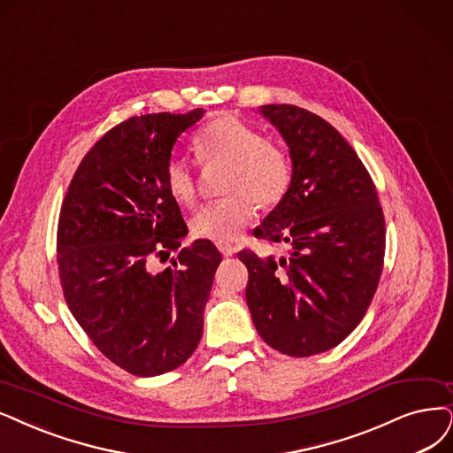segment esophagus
I'll return each mask as SVG.
<instances>
[{"mask_svg":"<svg viewBox=\"0 0 453 453\" xmlns=\"http://www.w3.org/2000/svg\"><path fill=\"white\" fill-rule=\"evenodd\" d=\"M216 248L220 250L224 257H231L233 254H237V246H233V244L226 242V241H218V242H216Z\"/></svg>","mask_w":453,"mask_h":453,"instance_id":"34e87169","label":"esophagus"}]
</instances>
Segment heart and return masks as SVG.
<instances>
[{"mask_svg":"<svg viewBox=\"0 0 453 453\" xmlns=\"http://www.w3.org/2000/svg\"><path fill=\"white\" fill-rule=\"evenodd\" d=\"M194 153L201 164H226L220 182L226 196L192 218L197 239H237L254 218L256 203L273 209L291 188L293 165L286 149L265 140L257 128L235 115H220L201 128L194 138ZM164 187L179 205H194L197 182L188 160L177 155L167 158Z\"/></svg>","mask_w":453,"mask_h":453,"instance_id":"1","label":"heart"}]
</instances>
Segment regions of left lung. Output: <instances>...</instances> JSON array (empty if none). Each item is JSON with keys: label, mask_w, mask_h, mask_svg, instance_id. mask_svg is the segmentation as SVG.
<instances>
[{"label": "left lung", "mask_w": 453, "mask_h": 453, "mask_svg": "<svg viewBox=\"0 0 453 453\" xmlns=\"http://www.w3.org/2000/svg\"><path fill=\"white\" fill-rule=\"evenodd\" d=\"M261 113L289 145L293 180L256 237L288 252H239L246 303L266 343L304 358L340 345L370 308L387 248L384 214L372 175L323 117L291 104Z\"/></svg>", "instance_id": "obj_1"}]
</instances>
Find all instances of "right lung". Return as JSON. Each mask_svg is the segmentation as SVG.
<instances>
[{"label":"right lung","mask_w":453,"mask_h":453,"mask_svg":"<svg viewBox=\"0 0 453 453\" xmlns=\"http://www.w3.org/2000/svg\"><path fill=\"white\" fill-rule=\"evenodd\" d=\"M203 108L119 123L83 157L58 222V269L66 306L95 347L121 370L155 377L187 362L222 261L211 241L187 237L164 165ZM180 250L173 266L152 265Z\"/></svg>","instance_id":"1"}]
</instances>
